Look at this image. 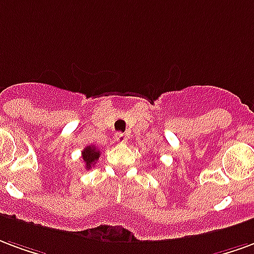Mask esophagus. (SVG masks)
I'll use <instances>...</instances> for the list:
<instances>
[{
  "label": "esophagus",
  "instance_id": "34e87169",
  "mask_svg": "<svg viewBox=\"0 0 254 254\" xmlns=\"http://www.w3.org/2000/svg\"><path fill=\"white\" fill-rule=\"evenodd\" d=\"M115 140L119 142V143H126L127 142V136L125 134H122V132H118V134L115 135Z\"/></svg>",
  "mask_w": 254,
  "mask_h": 254
}]
</instances>
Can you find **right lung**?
<instances>
[{"label": "right lung", "instance_id": "obj_1", "mask_svg": "<svg viewBox=\"0 0 254 254\" xmlns=\"http://www.w3.org/2000/svg\"><path fill=\"white\" fill-rule=\"evenodd\" d=\"M100 150L96 149V146H86L82 150V160L85 162V168L90 169L96 164V161L99 160Z\"/></svg>", "mask_w": 254, "mask_h": 254}]
</instances>
